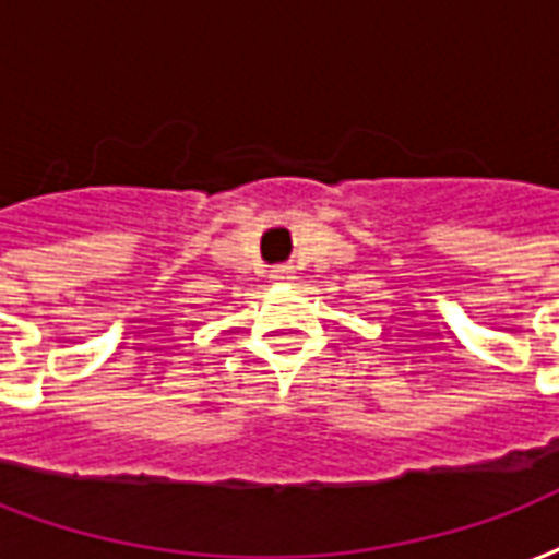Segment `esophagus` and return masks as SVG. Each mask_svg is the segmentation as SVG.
Instances as JSON below:
<instances>
[{
	"mask_svg": "<svg viewBox=\"0 0 559 559\" xmlns=\"http://www.w3.org/2000/svg\"><path fill=\"white\" fill-rule=\"evenodd\" d=\"M272 278L289 281V278H293V270H289V266H278V270H272Z\"/></svg>",
	"mask_w": 559,
	"mask_h": 559,
	"instance_id": "obj_1",
	"label": "esophagus"
}]
</instances>
